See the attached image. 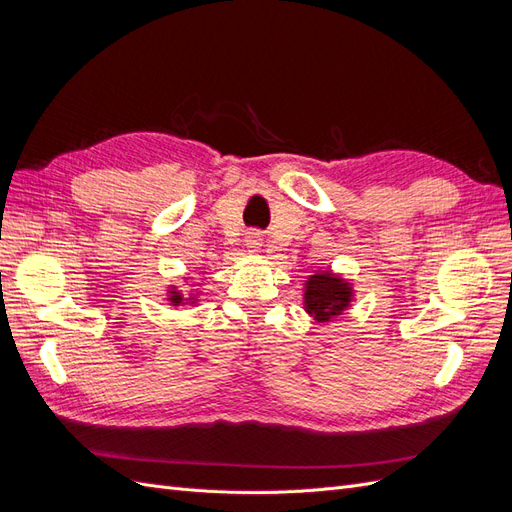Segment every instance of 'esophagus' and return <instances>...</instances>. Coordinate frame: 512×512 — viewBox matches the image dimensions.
Masks as SVG:
<instances>
[{"label":"esophagus","mask_w":512,"mask_h":512,"mask_svg":"<svg viewBox=\"0 0 512 512\" xmlns=\"http://www.w3.org/2000/svg\"><path fill=\"white\" fill-rule=\"evenodd\" d=\"M262 239H265V237H262V232L256 230V228L250 230V232H245V245L250 247L252 252H258V250H260V247H262Z\"/></svg>","instance_id":"1"}]
</instances>
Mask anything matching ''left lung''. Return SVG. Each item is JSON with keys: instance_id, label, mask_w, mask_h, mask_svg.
Returning a JSON list of instances; mask_svg holds the SVG:
<instances>
[{"instance_id": "8db88e82", "label": "left lung", "mask_w": 512, "mask_h": 512, "mask_svg": "<svg viewBox=\"0 0 512 512\" xmlns=\"http://www.w3.org/2000/svg\"><path fill=\"white\" fill-rule=\"evenodd\" d=\"M352 290L333 273H316L305 284V309L318 322H329L348 307Z\"/></svg>"}]
</instances>
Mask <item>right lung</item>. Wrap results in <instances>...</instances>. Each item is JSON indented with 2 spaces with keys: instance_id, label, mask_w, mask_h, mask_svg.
Returning <instances> with one entry per match:
<instances>
[{
  "instance_id": "obj_1",
  "label": "right lung",
  "mask_w": 512,
  "mask_h": 512,
  "mask_svg": "<svg viewBox=\"0 0 512 512\" xmlns=\"http://www.w3.org/2000/svg\"><path fill=\"white\" fill-rule=\"evenodd\" d=\"M183 301V297H181V294L179 292H173V294H170V303H175V305H179Z\"/></svg>"
}]
</instances>
